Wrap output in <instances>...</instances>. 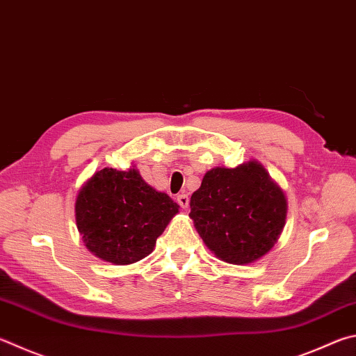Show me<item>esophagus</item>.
I'll return each instance as SVG.
<instances>
[{"label":"esophagus","instance_id":"34e87169","mask_svg":"<svg viewBox=\"0 0 356 356\" xmlns=\"http://www.w3.org/2000/svg\"><path fill=\"white\" fill-rule=\"evenodd\" d=\"M177 202H179L180 207H182V209H188L190 197L186 196V195H179V196H177Z\"/></svg>","mask_w":356,"mask_h":356}]
</instances>
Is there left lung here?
<instances>
[{"mask_svg": "<svg viewBox=\"0 0 356 356\" xmlns=\"http://www.w3.org/2000/svg\"><path fill=\"white\" fill-rule=\"evenodd\" d=\"M190 209L207 248L219 260L243 266L274 248L285 227L288 202L266 168L252 159L207 171Z\"/></svg>", "mask_w": 356, "mask_h": 356, "instance_id": "obj_1", "label": "left lung"}]
</instances>
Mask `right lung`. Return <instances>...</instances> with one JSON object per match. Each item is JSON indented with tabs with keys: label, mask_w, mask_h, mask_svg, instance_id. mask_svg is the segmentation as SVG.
<instances>
[{
	"label": "right lung",
	"mask_w": 356,
	"mask_h": 356,
	"mask_svg": "<svg viewBox=\"0 0 356 356\" xmlns=\"http://www.w3.org/2000/svg\"><path fill=\"white\" fill-rule=\"evenodd\" d=\"M74 213L86 248L101 260L124 266L151 254L179 205L147 185L135 166L104 168L82 185Z\"/></svg>",
	"instance_id": "1"
}]
</instances>
